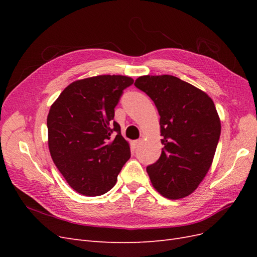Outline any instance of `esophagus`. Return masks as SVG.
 I'll list each match as a JSON object with an SVG mask.
<instances>
[{"mask_svg": "<svg viewBox=\"0 0 257 257\" xmlns=\"http://www.w3.org/2000/svg\"><path fill=\"white\" fill-rule=\"evenodd\" d=\"M142 143H143L142 139H137V141H135V142H134V146H135L136 148H138L139 146L142 145Z\"/></svg>", "mask_w": 257, "mask_h": 257, "instance_id": "obj_1", "label": "esophagus"}]
</instances>
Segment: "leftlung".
<instances>
[{"label": "left lung", "instance_id": "1", "mask_svg": "<svg viewBox=\"0 0 257 257\" xmlns=\"http://www.w3.org/2000/svg\"><path fill=\"white\" fill-rule=\"evenodd\" d=\"M135 87L157 106L164 148L147 167L154 189L169 199L190 195L211 167L221 121L207 93L172 75L142 76Z\"/></svg>", "mask_w": 257, "mask_h": 257}]
</instances>
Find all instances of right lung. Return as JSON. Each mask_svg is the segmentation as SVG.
Masks as SVG:
<instances>
[{
    "mask_svg": "<svg viewBox=\"0 0 257 257\" xmlns=\"http://www.w3.org/2000/svg\"><path fill=\"white\" fill-rule=\"evenodd\" d=\"M127 76L100 75L72 82L47 116L51 158L72 188L85 196L103 195L113 188L131 158L128 143L114 118Z\"/></svg>",
    "mask_w": 257,
    "mask_h": 257,
    "instance_id": "1",
    "label": "right lung"
}]
</instances>
